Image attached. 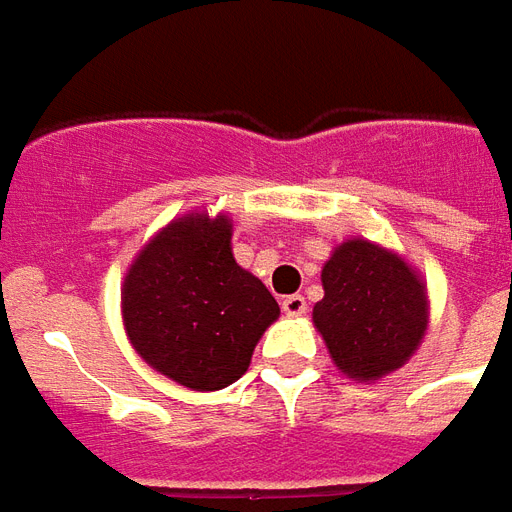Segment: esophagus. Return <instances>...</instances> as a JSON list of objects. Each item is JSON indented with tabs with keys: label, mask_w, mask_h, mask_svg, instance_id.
I'll return each mask as SVG.
<instances>
[{
	"label": "esophagus",
	"mask_w": 512,
	"mask_h": 512,
	"mask_svg": "<svg viewBox=\"0 0 512 512\" xmlns=\"http://www.w3.org/2000/svg\"><path fill=\"white\" fill-rule=\"evenodd\" d=\"M281 305L286 316H302V313L308 311V305H305V297H302V294H289V297H283Z\"/></svg>",
	"instance_id": "obj_1"
}]
</instances>
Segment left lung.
<instances>
[{
    "label": "left lung",
    "mask_w": 512,
    "mask_h": 512,
    "mask_svg": "<svg viewBox=\"0 0 512 512\" xmlns=\"http://www.w3.org/2000/svg\"><path fill=\"white\" fill-rule=\"evenodd\" d=\"M322 289L313 327L346 379L376 382L420 349L431 300L423 275L401 253L349 237L324 261Z\"/></svg>",
    "instance_id": "obj_1"
}]
</instances>
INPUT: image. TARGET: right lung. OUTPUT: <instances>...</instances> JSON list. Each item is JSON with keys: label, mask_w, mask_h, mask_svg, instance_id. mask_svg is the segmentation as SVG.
Wrapping results in <instances>:
<instances>
[{"label": "right lung", "mask_w": 512, "mask_h": 512, "mask_svg": "<svg viewBox=\"0 0 512 512\" xmlns=\"http://www.w3.org/2000/svg\"><path fill=\"white\" fill-rule=\"evenodd\" d=\"M226 212L190 210L130 261L122 324L144 363L188 390L212 393L240 379L281 308L231 253Z\"/></svg>", "instance_id": "1"}]
</instances>
